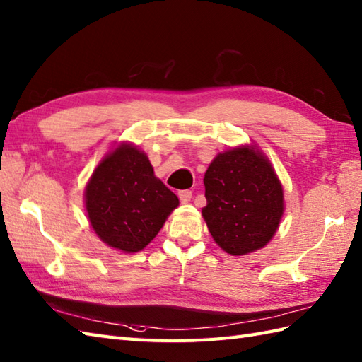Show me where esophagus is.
Wrapping results in <instances>:
<instances>
[{
	"label": "esophagus",
	"mask_w": 362,
	"mask_h": 362,
	"mask_svg": "<svg viewBox=\"0 0 362 362\" xmlns=\"http://www.w3.org/2000/svg\"><path fill=\"white\" fill-rule=\"evenodd\" d=\"M191 197H192V192L189 189L179 191V199H180L182 204H188V202L191 200Z\"/></svg>",
	"instance_id": "34e87169"
}]
</instances>
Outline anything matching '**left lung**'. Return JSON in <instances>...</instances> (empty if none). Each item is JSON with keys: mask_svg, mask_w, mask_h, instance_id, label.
Masks as SVG:
<instances>
[{"mask_svg": "<svg viewBox=\"0 0 362 362\" xmlns=\"http://www.w3.org/2000/svg\"><path fill=\"white\" fill-rule=\"evenodd\" d=\"M204 183L202 216L223 251L243 256L272 240L284 214V189L270 160L255 145L217 154Z\"/></svg>", "mask_w": 362, "mask_h": 362, "instance_id": "obj_1", "label": "left lung"}]
</instances>
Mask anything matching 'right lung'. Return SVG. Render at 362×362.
Listing matches in <instances>:
<instances>
[{
  "instance_id": "right-lung-1",
  "label": "right lung",
  "mask_w": 362,
  "mask_h": 362,
  "mask_svg": "<svg viewBox=\"0 0 362 362\" xmlns=\"http://www.w3.org/2000/svg\"><path fill=\"white\" fill-rule=\"evenodd\" d=\"M85 206L92 228L106 245L137 253L157 236L179 199L156 177L143 151L122 143L92 173Z\"/></svg>"
}]
</instances>
